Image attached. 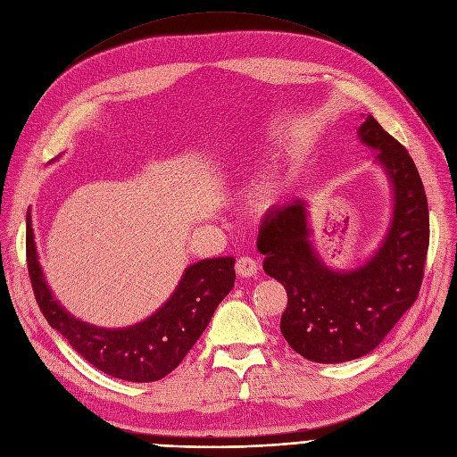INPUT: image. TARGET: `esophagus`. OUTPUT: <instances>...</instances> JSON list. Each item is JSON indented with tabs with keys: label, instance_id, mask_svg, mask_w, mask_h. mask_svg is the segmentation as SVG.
<instances>
[{
	"label": "esophagus",
	"instance_id": "obj_1",
	"mask_svg": "<svg viewBox=\"0 0 457 457\" xmlns=\"http://www.w3.org/2000/svg\"><path fill=\"white\" fill-rule=\"evenodd\" d=\"M256 270H258V264H256L254 258H251V256H240V258H237L236 273L240 275V277H245V278L253 277L256 273Z\"/></svg>",
	"mask_w": 457,
	"mask_h": 457
}]
</instances>
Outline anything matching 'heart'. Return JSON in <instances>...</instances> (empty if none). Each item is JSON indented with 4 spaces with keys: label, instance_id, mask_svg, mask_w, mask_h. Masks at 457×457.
<instances>
[{
    "label": "heart",
    "instance_id": "b5f03b06",
    "mask_svg": "<svg viewBox=\"0 0 457 457\" xmlns=\"http://www.w3.org/2000/svg\"><path fill=\"white\" fill-rule=\"evenodd\" d=\"M273 197H275V191H273V189H266V191H264V195H262L264 203H268V204L273 201Z\"/></svg>",
    "mask_w": 457,
    "mask_h": 457
}]
</instances>
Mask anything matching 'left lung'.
<instances>
[{
  "label": "left lung",
  "instance_id": "left-lung-1",
  "mask_svg": "<svg viewBox=\"0 0 457 457\" xmlns=\"http://www.w3.org/2000/svg\"><path fill=\"white\" fill-rule=\"evenodd\" d=\"M359 139L376 148L393 184L395 213L381 247L366 264L335 271L312 247L309 212L301 199L273 210L260 225L264 271L288 294L280 333L309 361L333 364L370 353L417 301L429 245L428 199L415 162L368 115Z\"/></svg>",
  "mask_w": 457,
  "mask_h": 457
}]
</instances>
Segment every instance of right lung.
<instances>
[{"mask_svg": "<svg viewBox=\"0 0 457 457\" xmlns=\"http://www.w3.org/2000/svg\"><path fill=\"white\" fill-rule=\"evenodd\" d=\"M26 223L28 271L42 314L85 361L124 381H158L175 370L234 287L232 256L201 260L184 271L175 294L145 321L124 329L96 328L71 316L55 301L38 264L29 212Z\"/></svg>", "mask_w": 457, "mask_h": 457, "instance_id": "1", "label": "right lung"}]
</instances>
